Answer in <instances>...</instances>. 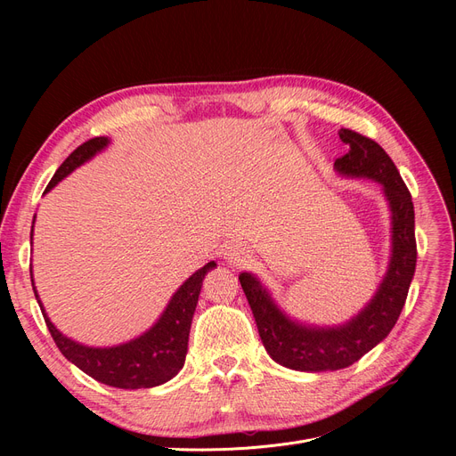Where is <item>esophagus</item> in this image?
<instances>
[{
	"label": "esophagus",
	"instance_id": "obj_1",
	"mask_svg": "<svg viewBox=\"0 0 456 456\" xmlns=\"http://www.w3.org/2000/svg\"><path fill=\"white\" fill-rule=\"evenodd\" d=\"M224 258H225L227 262H231V265L240 266V265H246L248 258H249V255H248L246 248H242L240 244H231V246H227V248H225V251H224Z\"/></svg>",
	"mask_w": 456,
	"mask_h": 456
}]
</instances>
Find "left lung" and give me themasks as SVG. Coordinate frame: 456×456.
I'll return each instance as SVG.
<instances>
[{"mask_svg":"<svg viewBox=\"0 0 456 456\" xmlns=\"http://www.w3.org/2000/svg\"><path fill=\"white\" fill-rule=\"evenodd\" d=\"M338 134L349 151L334 160L337 172L382 184L392 212V256L373 299L344 325L313 327L286 316L255 275H238L268 354L297 371L347 368L385 340L401 314L416 272L414 205L395 164L375 140L351 129H340Z\"/></svg>","mask_w":456,"mask_h":456,"instance_id":"8db88e82","label":"left lung"}]
</instances>
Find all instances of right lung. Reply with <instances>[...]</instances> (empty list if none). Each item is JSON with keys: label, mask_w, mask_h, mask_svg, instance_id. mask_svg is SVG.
Returning a JSON list of instances; mask_svg holds the SVG:
<instances>
[{"label": "right lung", "mask_w": 456, "mask_h": 456, "mask_svg": "<svg viewBox=\"0 0 456 456\" xmlns=\"http://www.w3.org/2000/svg\"><path fill=\"white\" fill-rule=\"evenodd\" d=\"M109 142L110 140L107 136H95L81 143V146L76 151H71L68 159L59 166V170L52 177L50 184L45 186L44 194L50 191L57 183H61L66 175L74 172L76 167L90 160L95 153L105 150L109 146ZM212 268H216L214 260H210L208 265H205L194 275L188 277L181 284V289L172 296L170 303L164 308V313L150 330L140 334L138 338L131 342L112 347H88L64 337V334L52 323V320L47 318L44 305L35 289L33 275L31 282L35 297L42 310L44 322L47 329H50L57 347L68 361L107 387L138 390L164 385V382L175 377L179 370L184 366L191 318H194L196 313L203 279L207 272H210Z\"/></svg>", "instance_id": "1"}]
</instances>
